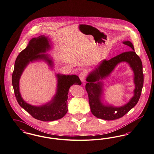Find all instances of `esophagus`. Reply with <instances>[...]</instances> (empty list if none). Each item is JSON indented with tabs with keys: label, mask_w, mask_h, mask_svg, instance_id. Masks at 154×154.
Listing matches in <instances>:
<instances>
[{
	"label": "esophagus",
	"mask_w": 154,
	"mask_h": 154,
	"mask_svg": "<svg viewBox=\"0 0 154 154\" xmlns=\"http://www.w3.org/2000/svg\"><path fill=\"white\" fill-rule=\"evenodd\" d=\"M79 77H80V79L81 80V81L82 82H84L85 81V79H86V73H85V72H80V74H79Z\"/></svg>",
	"instance_id": "1"
}]
</instances>
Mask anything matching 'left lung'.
Wrapping results in <instances>:
<instances>
[{"mask_svg":"<svg viewBox=\"0 0 154 154\" xmlns=\"http://www.w3.org/2000/svg\"><path fill=\"white\" fill-rule=\"evenodd\" d=\"M123 43L129 46L131 51L124 52L109 60H103L86 78L88 82L86 84L85 89L88 94L91 111L94 116L99 119L113 120L123 117L135 106L141 95L144 81L142 61L136 54L132 43L129 41H124ZM122 61L128 63L134 71L136 85V89L134 91V95L128 103L122 107H115L103 105L100 101L102 83L97 81L107 76L117 64Z\"/></svg>","mask_w":154,"mask_h":154,"instance_id":"left-lung-1","label":"left lung"}]
</instances>
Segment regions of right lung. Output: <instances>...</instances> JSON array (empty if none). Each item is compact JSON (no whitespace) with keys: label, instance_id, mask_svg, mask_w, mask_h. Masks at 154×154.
I'll return each instance as SVG.
<instances>
[{"label":"right lung","instance_id":"right-lung-1","mask_svg":"<svg viewBox=\"0 0 154 154\" xmlns=\"http://www.w3.org/2000/svg\"><path fill=\"white\" fill-rule=\"evenodd\" d=\"M49 40L45 35L32 38L26 48L18 55L12 73V84L15 96L19 105L35 119L43 122H51L61 119L68 112V93L73 84L80 85L81 82L76 75L57 74L58 79L57 92L49 103L37 106L25 102L19 92V82L25 68L30 62L43 60L52 66L53 62L48 54H41L50 49Z\"/></svg>","mask_w":154,"mask_h":154}]
</instances>
